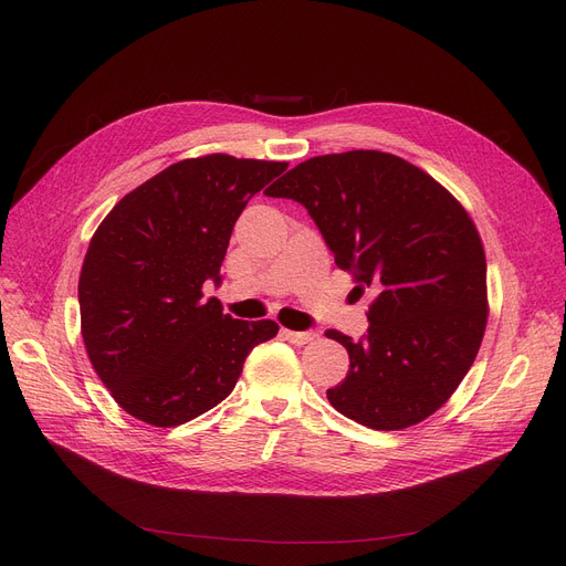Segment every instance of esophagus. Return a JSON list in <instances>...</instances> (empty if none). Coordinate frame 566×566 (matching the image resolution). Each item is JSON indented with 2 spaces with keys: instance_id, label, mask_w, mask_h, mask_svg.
<instances>
[{
  "instance_id": "esophagus-1",
  "label": "esophagus",
  "mask_w": 566,
  "mask_h": 566,
  "mask_svg": "<svg viewBox=\"0 0 566 566\" xmlns=\"http://www.w3.org/2000/svg\"><path fill=\"white\" fill-rule=\"evenodd\" d=\"M291 344H295V346H305V344H310L316 335L314 333H298V331H284L282 333Z\"/></svg>"
}]
</instances>
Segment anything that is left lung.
<instances>
[{"instance_id":"8db88e82","label":"left lung","mask_w":566,"mask_h":566,"mask_svg":"<svg viewBox=\"0 0 566 566\" xmlns=\"http://www.w3.org/2000/svg\"><path fill=\"white\" fill-rule=\"evenodd\" d=\"M265 195L301 201L358 298L374 291L365 339L325 333L350 360L333 408L376 431L427 420L478 358L489 318L486 254L461 201L408 160L363 148L295 165Z\"/></svg>"}]
</instances>
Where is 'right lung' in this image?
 <instances>
[{
    "mask_svg": "<svg viewBox=\"0 0 566 566\" xmlns=\"http://www.w3.org/2000/svg\"><path fill=\"white\" fill-rule=\"evenodd\" d=\"M289 163L211 154L174 163L128 192L98 224L80 284L88 360L128 415L178 427L235 388L250 350L275 321H238L203 284L220 265L238 216Z\"/></svg>",
    "mask_w": 566,
    "mask_h": 566,
    "instance_id": "1",
    "label": "right lung"
}]
</instances>
